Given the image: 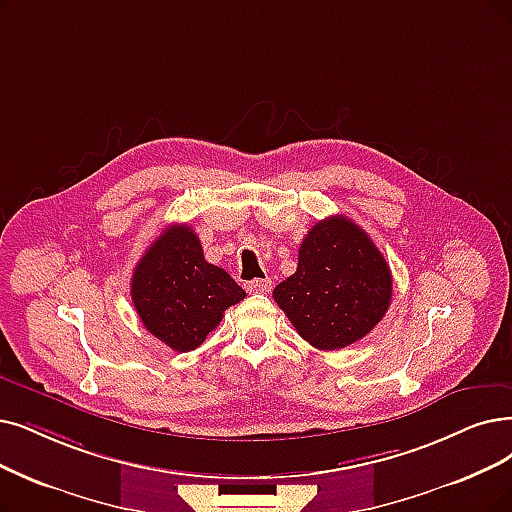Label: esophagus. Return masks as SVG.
I'll use <instances>...</instances> for the list:
<instances>
[{"label":"esophagus","mask_w":512,"mask_h":512,"mask_svg":"<svg viewBox=\"0 0 512 512\" xmlns=\"http://www.w3.org/2000/svg\"><path fill=\"white\" fill-rule=\"evenodd\" d=\"M245 290L250 294H267L271 292V281L269 279H252L245 283Z\"/></svg>","instance_id":"esophagus-1"}]
</instances>
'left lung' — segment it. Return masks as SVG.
Listing matches in <instances>:
<instances>
[{
    "label": "left lung",
    "instance_id": "left-lung-1",
    "mask_svg": "<svg viewBox=\"0 0 512 512\" xmlns=\"http://www.w3.org/2000/svg\"><path fill=\"white\" fill-rule=\"evenodd\" d=\"M273 298L306 342L338 351L370 334L386 315L393 277L361 227L330 216L302 239L298 269L277 285Z\"/></svg>",
    "mask_w": 512,
    "mask_h": 512
}]
</instances>
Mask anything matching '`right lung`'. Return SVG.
Masks as SVG:
<instances>
[{
	"label": "right lung",
	"mask_w": 512,
	"mask_h": 512,
	"mask_svg": "<svg viewBox=\"0 0 512 512\" xmlns=\"http://www.w3.org/2000/svg\"><path fill=\"white\" fill-rule=\"evenodd\" d=\"M134 309L149 334L178 353L197 349L224 311L245 298L235 279L203 258L189 224H172L136 264Z\"/></svg>",
	"instance_id": "right-lung-1"
}]
</instances>
